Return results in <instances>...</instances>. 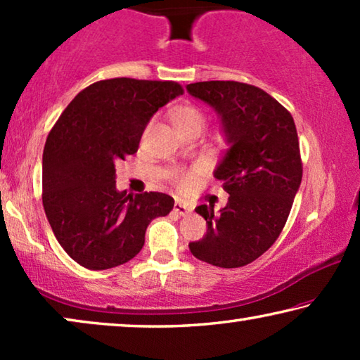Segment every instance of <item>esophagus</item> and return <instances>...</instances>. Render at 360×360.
<instances>
[{
	"instance_id": "1",
	"label": "esophagus",
	"mask_w": 360,
	"mask_h": 360,
	"mask_svg": "<svg viewBox=\"0 0 360 360\" xmlns=\"http://www.w3.org/2000/svg\"><path fill=\"white\" fill-rule=\"evenodd\" d=\"M174 211L180 216H186L188 213H191V208L184 203H180V201H176V203L174 205Z\"/></svg>"
}]
</instances>
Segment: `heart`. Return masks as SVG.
Wrapping results in <instances>:
<instances>
[{
	"label": "heart",
	"instance_id": "1",
	"mask_svg": "<svg viewBox=\"0 0 360 360\" xmlns=\"http://www.w3.org/2000/svg\"><path fill=\"white\" fill-rule=\"evenodd\" d=\"M170 120L174 122L176 129H179L180 134H185V132H190V131L200 132L205 127L208 116H206V112L201 110L200 106L193 105V103H181V105H176L172 108ZM228 137H229L228 132L224 129H219L214 132L213 139L218 142V144H226V142H228ZM195 175H196L195 170H188V172L175 170L174 174H172V180H174V184L179 186L180 190H185L191 185Z\"/></svg>",
	"mask_w": 360,
	"mask_h": 360
}]
</instances>
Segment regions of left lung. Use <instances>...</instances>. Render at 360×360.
Wrapping results in <instances>:
<instances>
[{"instance_id":"1","label":"left lung","mask_w":360,"mask_h":360,"mask_svg":"<svg viewBox=\"0 0 360 360\" xmlns=\"http://www.w3.org/2000/svg\"><path fill=\"white\" fill-rule=\"evenodd\" d=\"M186 90L219 112L229 136L214 172L228 205L219 213L213 205L195 210L208 229L190 250L216 267H244L272 248L288 219L303 176L297 127L287 108L259 86L216 80Z\"/></svg>"}]
</instances>
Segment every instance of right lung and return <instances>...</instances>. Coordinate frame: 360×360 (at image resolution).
I'll return each mask as SVG.
<instances>
[{
  "label": "right lung",
  "instance_id": "right-lung-1",
  "mask_svg": "<svg viewBox=\"0 0 360 360\" xmlns=\"http://www.w3.org/2000/svg\"><path fill=\"white\" fill-rule=\"evenodd\" d=\"M184 95L176 82L110 78L73 98L49 132L42 155V205L63 250L90 270L136 257L149 223L174 198L116 190V164L139 147L152 115Z\"/></svg>",
  "mask_w": 360,
  "mask_h": 360
}]
</instances>
